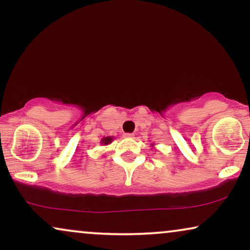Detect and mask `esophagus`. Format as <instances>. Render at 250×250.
<instances>
[{
  "mask_svg": "<svg viewBox=\"0 0 250 250\" xmlns=\"http://www.w3.org/2000/svg\"><path fill=\"white\" fill-rule=\"evenodd\" d=\"M133 136H134L133 133H125V134H124V138H126V139H132Z\"/></svg>",
  "mask_w": 250,
  "mask_h": 250,
  "instance_id": "esophagus-1",
  "label": "esophagus"
}]
</instances>
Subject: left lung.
I'll return each mask as SVG.
<instances>
[{"instance_id":"1","label":"left lung","mask_w":250,"mask_h":250,"mask_svg":"<svg viewBox=\"0 0 250 250\" xmlns=\"http://www.w3.org/2000/svg\"><path fill=\"white\" fill-rule=\"evenodd\" d=\"M152 146H153V145H152Z\"/></svg>"}]
</instances>
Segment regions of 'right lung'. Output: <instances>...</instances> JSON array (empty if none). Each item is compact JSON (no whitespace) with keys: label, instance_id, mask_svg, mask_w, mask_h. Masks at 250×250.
Wrapping results in <instances>:
<instances>
[{"label":"right lung","instance_id":"obj_1","mask_svg":"<svg viewBox=\"0 0 250 250\" xmlns=\"http://www.w3.org/2000/svg\"><path fill=\"white\" fill-rule=\"evenodd\" d=\"M112 136H105V138H104L101 140V143L104 146H107V145H109V143H111V141H112Z\"/></svg>","mask_w":250,"mask_h":250}]
</instances>
